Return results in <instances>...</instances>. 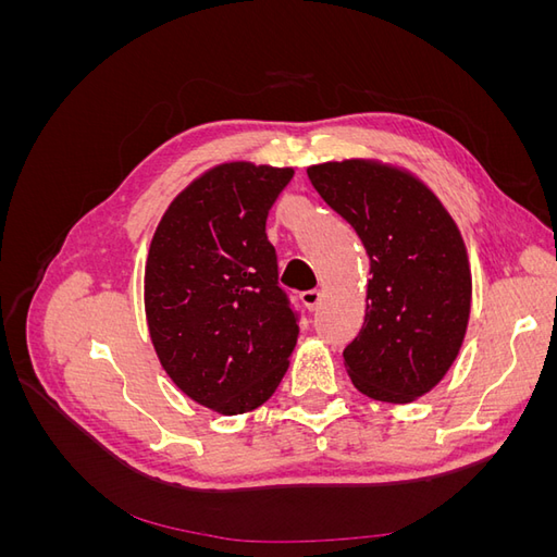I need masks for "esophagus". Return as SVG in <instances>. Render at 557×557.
I'll return each mask as SVG.
<instances>
[{
    "label": "esophagus",
    "mask_w": 557,
    "mask_h": 557,
    "mask_svg": "<svg viewBox=\"0 0 557 557\" xmlns=\"http://www.w3.org/2000/svg\"><path fill=\"white\" fill-rule=\"evenodd\" d=\"M323 297H325V293L320 290V288H313V290H305V293H301V301H305V307H307L309 311L318 309V307H320V301H323Z\"/></svg>",
    "instance_id": "1"
}]
</instances>
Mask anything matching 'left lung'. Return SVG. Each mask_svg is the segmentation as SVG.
Returning a JSON list of instances; mask_svg holds the SVG:
<instances>
[{
	"label": "left lung",
	"mask_w": 557,
	"mask_h": 557,
	"mask_svg": "<svg viewBox=\"0 0 557 557\" xmlns=\"http://www.w3.org/2000/svg\"><path fill=\"white\" fill-rule=\"evenodd\" d=\"M307 174L369 256L364 325L344 348L348 376L367 397L409 404L446 376L465 339L471 272L462 234L440 197L399 166L344 160Z\"/></svg>",
	"instance_id": "1"
}]
</instances>
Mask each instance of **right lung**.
<instances>
[{"instance_id": "add662e5", "label": "right lung", "mask_w": 557, "mask_h": 557, "mask_svg": "<svg viewBox=\"0 0 557 557\" xmlns=\"http://www.w3.org/2000/svg\"><path fill=\"white\" fill-rule=\"evenodd\" d=\"M293 174L218 164L176 195L150 242V342L181 391L218 413L258 409L288 372L299 325L264 225Z\"/></svg>"}]
</instances>
